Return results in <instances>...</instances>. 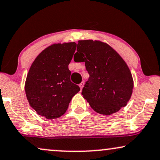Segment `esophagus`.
<instances>
[{"label": "esophagus", "mask_w": 160, "mask_h": 160, "mask_svg": "<svg viewBox=\"0 0 160 160\" xmlns=\"http://www.w3.org/2000/svg\"><path fill=\"white\" fill-rule=\"evenodd\" d=\"M83 85H84V82H81L80 83V85H79V86H80V89H81V90H82V87H83Z\"/></svg>", "instance_id": "1"}]
</instances>
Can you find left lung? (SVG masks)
Instances as JSON below:
<instances>
[{
	"mask_svg": "<svg viewBox=\"0 0 160 160\" xmlns=\"http://www.w3.org/2000/svg\"><path fill=\"white\" fill-rule=\"evenodd\" d=\"M74 60L84 62L89 74L82 95L98 113L111 115L127 105L133 80L128 65L107 44L93 40L78 42Z\"/></svg>",
	"mask_w": 160,
	"mask_h": 160,
	"instance_id": "1",
	"label": "left lung"
}]
</instances>
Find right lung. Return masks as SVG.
I'll return each instance as SVG.
<instances>
[{
  "instance_id": "obj_1",
  "label": "right lung",
  "mask_w": 160,
  "mask_h": 160,
  "mask_svg": "<svg viewBox=\"0 0 160 160\" xmlns=\"http://www.w3.org/2000/svg\"><path fill=\"white\" fill-rule=\"evenodd\" d=\"M77 44L52 45L38 54L30 66L25 82L29 103L47 119L60 117L80 87L70 80L68 65Z\"/></svg>"
}]
</instances>
